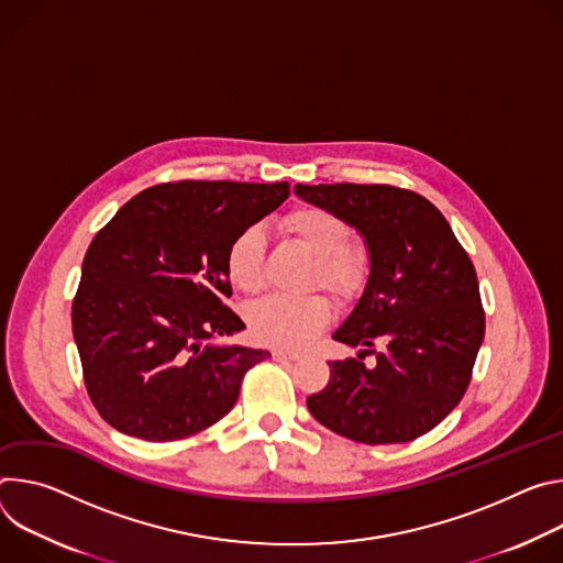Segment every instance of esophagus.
Instances as JSON below:
<instances>
[{"mask_svg": "<svg viewBox=\"0 0 563 563\" xmlns=\"http://www.w3.org/2000/svg\"><path fill=\"white\" fill-rule=\"evenodd\" d=\"M273 357L279 360V362H295V360H299L297 353H288V351H279V349L273 351Z\"/></svg>", "mask_w": 563, "mask_h": 563, "instance_id": "1", "label": "esophagus"}]
</instances>
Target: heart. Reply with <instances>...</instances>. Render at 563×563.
I'll use <instances>...</instances> for the list:
<instances>
[{
  "label": "heart",
  "mask_w": 563,
  "mask_h": 563,
  "mask_svg": "<svg viewBox=\"0 0 563 563\" xmlns=\"http://www.w3.org/2000/svg\"><path fill=\"white\" fill-rule=\"evenodd\" d=\"M286 232L316 260L310 282L342 299L355 297L368 277V253L349 243V225L333 212L303 208L286 217ZM228 279L241 292L255 295L264 286V232L250 225L234 236L225 255ZM333 306L322 295H271L250 308L253 335L275 349L303 351L327 329Z\"/></svg>",
  "instance_id": "b5f03b06"
}]
</instances>
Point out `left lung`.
I'll return each instance as SVG.
<instances>
[{
    "label": "left lung",
    "instance_id": "left-lung-1",
    "mask_svg": "<svg viewBox=\"0 0 563 563\" xmlns=\"http://www.w3.org/2000/svg\"><path fill=\"white\" fill-rule=\"evenodd\" d=\"M295 195L355 228L368 253L364 290L333 333L357 357L329 362V385L308 396V411L355 443H409L467 391L485 335L476 271L448 219L416 192L297 183Z\"/></svg>",
    "mask_w": 563,
    "mask_h": 563
}]
</instances>
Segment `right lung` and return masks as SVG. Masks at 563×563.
Listing matches in <instances>:
<instances>
[{
  "mask_svg": "<svg viewBox=\"0 0 563 563\" xmlns=\"http://www.w3.org/2000/svg\"><path fill=\"white\" fill-rule=\"evenodd\" d=\"M288 195L286 180L154 185L93 236L71 324L89 398L113 429L167 443L234 407L245 371L271 353L219 342L245 329L225 303V255Z\"/></svg>",
  "mask_w": 563,
  "mask_h": 563,
  "instance_id": "obj_1",
  "label": "right lung"
}]
</instances>
